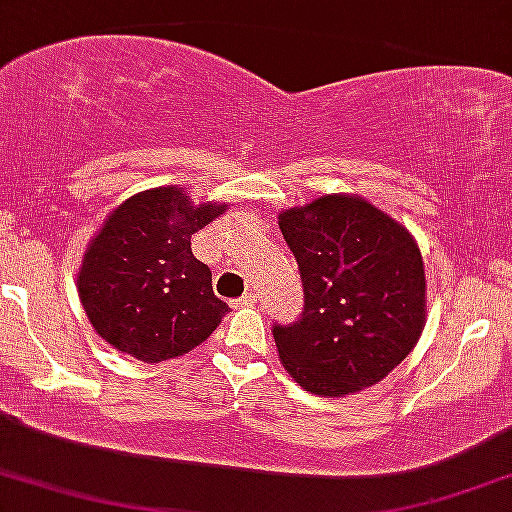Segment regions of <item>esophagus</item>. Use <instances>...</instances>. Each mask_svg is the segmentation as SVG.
Segmentation results:
<instances>
[{"label": "esophagus", "mask_w": 512, "mask_h": 512, "mask_svg": "<svg viewBox=\"0 0 512 512\" xmlns=\"http://www.w3.org/2000/svg\"><path fill=\"white\" fill-rule=\"evenodd\" d=\"M252 302H255V295H252V293H245L243 297H238V300H231V307H234V309L252 307Z\"/></svg>", "instance_id": "obj_1"}]
</instances>
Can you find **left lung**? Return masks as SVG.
Instances as JSON below:
<instances>
[{
    "label": "left lung",
    "instance_id": "left-lung-1",
    "mask_svg": "<svg viewBox=\"0 0 512 512\" xmlns=\"http://www.w3.org/2000/svg\"><path fill=\"white\" fill-rule=\"evenodd\" d=\"M304 312L274 323L278 359L307 392L366 390L409 357L425 326V269L406 226L359 196H321L278 215Z\"/></svg>",
    "mask_w": 512,
    "mask_h": 512
}]
</instances>
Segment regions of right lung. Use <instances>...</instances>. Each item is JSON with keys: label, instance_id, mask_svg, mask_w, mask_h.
<instances>
[{"label": "right lung", "instance_id": "1", "mask_svg": "<svg viewBox=\"0 0 512 512\" xmlns=\"http://www.w3.org/2000/svg\"><path fill=\"white\" fill-rule=\"evenodd\" d=\"M224 210L160 186L108 215L77 271L84 312L108 345L160 364L210 338L229 304L212 290L208 264L193 257L191 236Z\"/></svg>", "mask_w": 512, "mask_h": 512}]
</instances>
